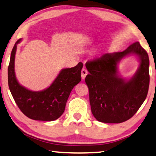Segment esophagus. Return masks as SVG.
I'll return each mask as SVG.
<instances>
[{"instance_id": "obj_1", "label": "esophagus", "mask_w": 156, "mask_h": 156, "mask_svg": "<svg viewBox=\"0 0 156 156\" xmlns=\"http://www.w3.org/2000/svg\"><path fill=\"white\" fill-rule=\"evenodd\" d=\"M87 70L85 68H83L82 69V71H81V78H82V79L85 78L86 76L87 75Z\"/></svg>"}]
</instances>
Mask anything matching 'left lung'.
<instances>
[{"instance_id": "8db88e82", "label": "left lung", "mask_w": 156, "mask_h": 156, "mask_svg": "<svg viewBox=\"0 0 156 156\" xmlns=\"http://www.w3.org/2000/svg\"><path fill=\"white\" fill-rule=\"evenodd\" d=\"M137 55L140 67L130 79L118 75L117 65L125 56ZM85 78L91 110L98 122L119 123L137 112L147 98L149 86V55L138 41L122 52L105 53L85 64Z\"/></svg>"}]
</instances>
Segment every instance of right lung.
<instances>
[{
  "instance_id": "add662e5",
  "label": "right lung",
  "mask_w": 156,
  "mask_h": 156,
  "mask_svg": "<svg viewBox=\"0 0 156 156\" xmlns=\"http://www.w3.org/2000/svg\"><path fill=\"white\" fill-rule=\"evenodd\" d=\"M19 39L12 48L8 66L9 90L19 109L31 119L51 122L58 119L65 109L73 88L80 82L82 62L72 68L62 69L53 83L42 91L29 90L19 83L14 71V60Z\"/></svg>"
}]
</instances>
